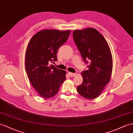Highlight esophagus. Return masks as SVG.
Here are the masks:
<instances>
[{"label": "esophagus", "instance_id": "obj_1", "mask_svg": "<svg viewBox=\"0 0 133 133\" xmlns=\"http://www.w3.org/2000/svg\"><path fill=\"white\" fill-rule=\"evenodd\" d=\"M69 75H70V77H74L76 76V74L75 73H69Z\"/></svg>", "mask_w": 133, "mask_h": 133}]
</instances>
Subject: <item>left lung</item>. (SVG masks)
<instances>
[{
  "label": "left lung",
  "instance_id": "left-lung-1",
  "mask_svg": "<svg viewBox=\"0 0 133 133\" xmlns=\"http://www.w3.org/2000/svg\"><path fill=\"white\" fill-rule=\"evenodd\" d=\"M74 43L87 65L82 72L83 82L77 87L79 94L88 99H95L108 84L113 63L111 50L104 37L94 28L73 32Z\"/></svg>",
  "mask_w": 133,
  "mask_h": 133
}]
</instances>
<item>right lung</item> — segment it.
<instances>
[{"label": "right lung", "instance_id": "right-lung-1", "mask_svg": "<svg viewBox=\"0 0 133 133\" xmlns=\"http://www.w3.org/2000/svg\"><path fill=\"white\" fill-rule=\"evenodd\" d=\"M70 32L46 29L35 34L28 44L26 71L32 86L44 99L55 95L66 78L65 71L50 64L57 61V50L66 42Z\"/></svg>", "mask_w": 133, "mask_h": 133}]
</instances>
